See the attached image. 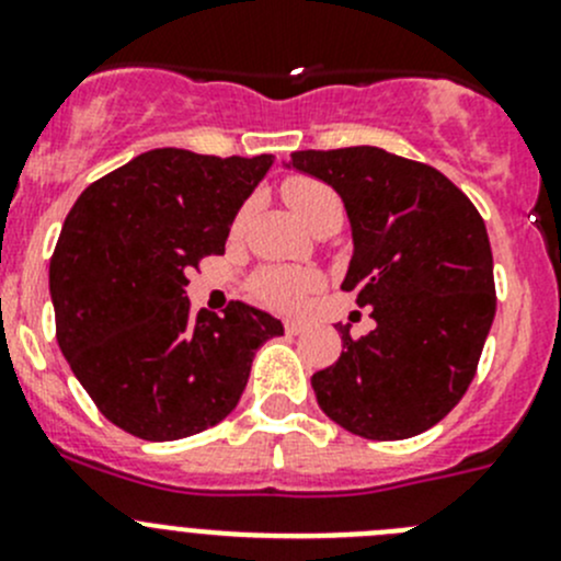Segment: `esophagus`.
<instances>
[{
    "mask_svg": "<svg viewBox=\"0 0 561 561\" xmlns=\"http://www.w3.org/2000/svg\"><path fill=\"white\" fill-rule=\"evenodd\" d=\"M285 331L290 333V336H298V333L307 331V322H304V320H285Z\"/></svg>",
    "mask_w": 561,
    "mask_h": 561,
    "instance_id": "esophagus-1",
    "label": "esophagus"
}]
</instances>
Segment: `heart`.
Segmentation results:
<instances>
[{
  "label": "heart",
  "instance_id": "b5f03b06",
  "mask_svg": "<svg viewBox=\"0 0 561 561\" xmlns=\"http://www.w3.org/2000/svg\"><path fill=\"white\" fill-rule=\"evenodd\" d=\"M282 197L296 208L298 217L309 225V228L320 230L328 222L342 219V201L336 192L322 181L309 179V175H290L282 184ZM249 217H252V203L236 211L233 219V233L241 236L247 230ZM320 287V276L307 268H287V265H265L257 268L249 279V290L257 298L260 304L279 312H293V309L304 307L309 296Z\"/></svg>",
  "mask_w": 561,
  "mask_h": 561
}]
</instances>
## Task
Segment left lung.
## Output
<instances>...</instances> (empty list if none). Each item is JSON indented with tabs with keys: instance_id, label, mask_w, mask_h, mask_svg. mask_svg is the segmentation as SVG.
<instances>
[{
	"instance_id": "left-lung-1",
	"label": "left lung",
	"mask_w": 561,
	"mask_h": 561,
	"mask_svg": "<svg viewBox=\"0 0 561 561\" xmlns=\"http://www.w3.org/2000/svg\"><path fill=\"white\" fill-rule=\"evenodd\" d=\"M296 171L342 195L355 252L342 290L377 328L312 375L317 404L366 439H407L443 421L467 393L496 312L485 222L432 165L377 146L293 151Z\"/></svg>"
}]
</instances>
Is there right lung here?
Instances as JSON below:
<instances>
[{
  "mask_svg": "<svg viewBox=\"0 0 561 561\" xmlns=\"http://www.w3.org/2000/svg\"><path fill=\"white\" fill-rule=\"evenodd\" d=\"M271 154L154 149L70 208L50 254L56 342L98 410L149 443L217 426L244 393L254 350L276 317L230 301L192 312L186 274L225 254L230 225Z\"/></svg>",
  "mask_w": 561,
  "mask_h": 561,
  "instance_id": "add662e5",
  "label": "right lung"
}]
</instances>
